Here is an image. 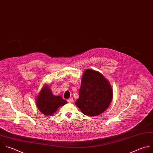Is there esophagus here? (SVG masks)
<instances>
[{
  "label": "esophagus",
  "instance_id": "1",
  "mask_svg": "<svg viewBox=\"0 0 153 153\" xmlns=\"http://www.w3.org/2000/svg\"><path fill=\"white\" fill-rule=\"evenodd\" d=\"M67 101H68V103H72V102H73V98H70V99L67 100Z\"/></svg>",
  "mask_w": 153,
  "mask_h": 153
}]
</instances>
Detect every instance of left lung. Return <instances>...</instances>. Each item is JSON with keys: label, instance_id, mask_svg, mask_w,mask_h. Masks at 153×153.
<instances>
[{"label": "left lung", "instance_id": "obj_1", "mask_svg": "<svg viewBox=\"0 0 153 153\" xmlns=\"http://www.w3.org/2000/svg\"><path fill=\"white\" fill-rule=\"evenodd\" d=\"M79 94L75 104L83 114L90 117L105 112L113 97L108 80L98 71L89 69L86 70L83 74Z\"/></svg>", "mask_w": 153, "mask_h": 153}]
</instances>
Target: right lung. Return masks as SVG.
I'll use <instances>...</instances> for the list:
<instances>
[{
	"label": "right lung",
	"instance_id": "1",
	"mask_svg": "<svg viewBox=\"0 0 153 153\" xmlns=\"http://www.w3.org/2000/svg\"><path fill=\"white\" fill-rule=\"evenodd\" d=\"M36 103L39 111L46 116H52L58 109L67 103L60 95H54L48 85H45L37 96Z\"/></svg>",
	"mask_w": 153,
	"mask_h": 153
}]
</instances>
